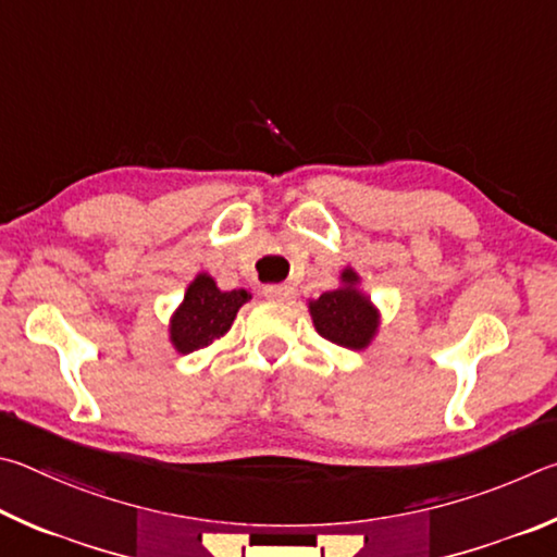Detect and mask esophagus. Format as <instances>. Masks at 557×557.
Segmentation results:
<instances>
[{"instance_id": "34e87169", "label": "esophagus", "mask_w": 557, "mask_h": 557, "mask_svg": "<svg viewBox=\"0 0 557 557\" xmlns=\"http://www.w3.org/2000/svg\"><path fill=\"white\" fill-rule=\"evenodd\" d=\"M263 294H267V298H273V300H294L296 288L288 286V284H276V286L263 288Z\"/></svg>"}]
</instances>
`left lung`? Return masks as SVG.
Returning a JSON list of instances; mask_svg holds the SVG:
<instances>
[{
  "label": "left lung",
  "mask_w": 557,
  "mask_h": 557,
  "mask_svg": "<svg viewBox=\"0 0 557 557\" xmlns=\"http://www.w3.org/2000/svg\"><path fill=\"white\" fill-rule=\"evenodd\" d=\"M359 284V273L347 267L339 273L337 288L308 304L318 335L347 349H367L382 325V313Z\"/></svg>",
  "instance_id": "1"
}]
</instances>
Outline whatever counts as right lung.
<instances>
[{
    "mask_svg": "<svg viewBox=\"0 0 557 557\" xmlns=\"http://www.w3.org/2000/svg\"><path fill=\"white\" fill-rule=\"evenodd\" d=\"M249 298V290H220L210 273H198L185 288L183 304L171 315L169 339L175 352L190 355L227 335L239 308Z\"/></svg>",
    "mask_w": 557,
    "mask_h": 557,
    "instance_id": "obj_1",
    "label": "right lung"
}]
</instances>
